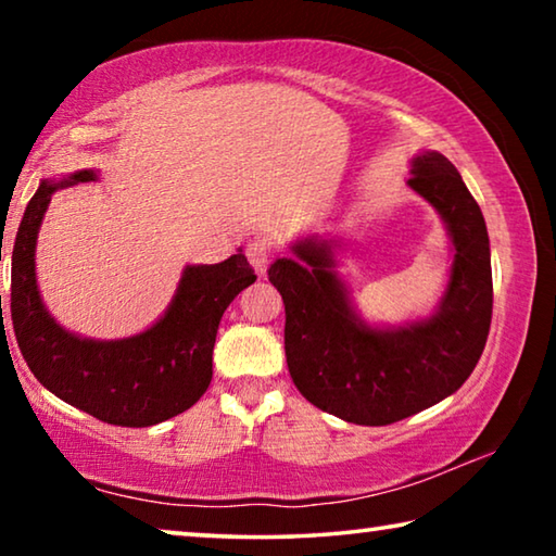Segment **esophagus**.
Masks as SVG:
<instances>
[{
	"mask_svg": "<svg viewBox=\"0 0 556 556\" xmlns=\"http://www.w3.org/2000/svg\"><path fill=\"white\" fill-rule=\"evenodd\" d=\"M244 255H248L250 265L255 267L257 275H265L267 265H269V255H271L267 240H260V238L250 240L248 244H244Z\"/></svg>",
	"mask_w": 556,
	"mask_h": 556,
	"instance_id": "1",
	"label": "esophagus"
}]
</instances>
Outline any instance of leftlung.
Here are the masks:
<instances>
[{"label": "left lung", "mask_w": 556, "mask_h": 556, "mask_svg": "<svg viewBox=\"0 0 556 556\" xmlns=\"http://www.w3.org/2000/svg\"><path fill=\"white\" fill-rule=\"evenodd\" d=\"M439 211L454 244L448 287L425 321L370 328L336 275L331 244L306 238L267 269L285 299V351L296 390L318 409L384 427L454 394L481 357L493 316L483 213L444 154L412 159L407 181Z\"/></svg>", "instance_id": "left-lung-1"}]
</instances>
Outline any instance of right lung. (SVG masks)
<instances>
[{"label": "right lung", "instance_id": "obj_1", "mask_svg": "<svg viewBox=\"0 0 556 556\" xmlns=\"http://www.w3.org/2000/svg\"><path fill=\"white\" fill-rule=\"evenodd\" d=\"M80 181H96V172L86 168L63 181L43 178L18 225L12 248V324L18 351L34 378L63 402L115 427H152L193 407L208 390L220 318L257 275L240 250L220 265L186 267L172 306L144 333L122 341L68 333L39 296L34 250L51 195Z\"/></svg>", "mask_w": 556, "mask_h": 556}]
</instances>
